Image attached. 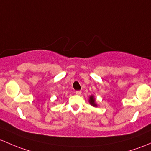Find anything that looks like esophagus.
<instances>
[{"instance_id": "34e87169", "label": "esophagus", "mask_w": 151, "mask_h": 151, "mask_svg": "<svg viewBox=\"0 0 151 151\" xmlns=\"http://www.w3.org/2000/svg\"><path fill=\"white\" fill-rule=\"evenodd\" d=\"M75 93L77 95H78V96H80V95H81V93H82V91H81V90H77V91L75 92Z\"/></svg>"}]
</instances>
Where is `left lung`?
Returning <instances> with one entry per match:
<instances>
[{
	"label": "left lung",
	"instance_id": "1",
	"mask_svg": "<svg viewBox=\"0 0 151 151\" xmlns=\"http://www.w3.org/2000/svg\"><path fill=\"white\" fill-rule=\"evenodd\" d=\"M90 103L91 104V105H93V106H96V104H95V99H94V98H93V96H90Z\"/></svg>",
	"mask_w": 151,
	"mask_h": 151
}]
</instances>
